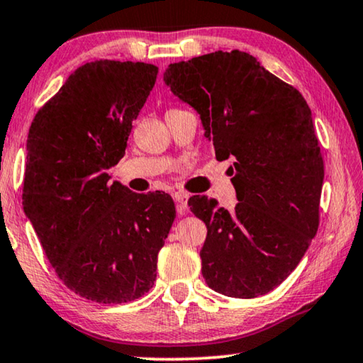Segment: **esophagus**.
Returning a JSON list of instances; mask_svg holds the SVG:
<instances>
[{"instance_id":"34e87169","label":"esophagus","mask_w":363,"mask_h":363,"mask_svg":"<svg viewBox=\"0 0 363 363\" xmlns=\"http://www.w3.org/2000/svg\"><path fill=\"white\" fill-rule=\"evenodd\" d=\"M174 199L177 203V213L180 216H185L188 211V193L185 191H175Z\"/></svg>"}]
</instances>
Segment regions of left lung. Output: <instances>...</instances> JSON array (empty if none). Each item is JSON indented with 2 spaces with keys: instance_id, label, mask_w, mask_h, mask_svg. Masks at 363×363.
<instances>
[{
  "instance_id": "obj_1",
  "label": "left lung",
  "mask_w": 363,
  "mask_h": 363,
  "mask_svg": "<svg viewBox=\"0 0 363 363\" xmlns=\"http://www.w3.org/2000/svg\"><path fill=\"white\" fill-rule=\"evenodd\" d=\"M164 82L199 113L238 203L193 196L208 227L203 277L227 297L253 298L282 284L316 235L325 169L308 104L250 53L214 52L169 65Z\"/></svg>"
}]
</instances>
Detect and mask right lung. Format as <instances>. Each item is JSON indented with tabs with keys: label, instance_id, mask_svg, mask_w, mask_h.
Wrapping results in <instances>:
<instances>
[{
	"label": "right lung",
	"instance_id": "add662e5",
	"mask_svg": "<svg viewBox=\"0 0 363 363\" xmlns=\"http://www.w3.org/2000/svg\"><path fill=\"white\" fill-rule=\"evenodd\" d=\"M157 66L100 60L77 68L37 111L22 204L55 272L72 292L126 303L149 292L175 219L167 193L110 182Z\"/></svg>",
	"mask_w": 363,
	"mask_h": 363
}]
</instances>
